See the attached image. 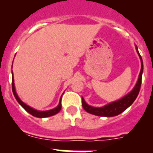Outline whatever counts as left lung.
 <instances>
[{
    "mask_svg": "<svg viewBox=\"0 0 153 153\" xmlns=\"http://www.w3.org/2000/svg\"><path fill=\"white\" fill-rule=\"evenodd\" d=\"M136 48H137V53L139 55L140 62H141V69H140V73L139 77H138V80H137L135 87L133 88V89L129 93H128L127 95L125 96L124 97H122L121 99L116 100L114 102L110 103L108 105H106L100 108H96L93 107V106H90V105H88L87 103L85 102L84 98L82 97V106L86 112H88V113H91V114L96 115V116H99V117H115V116L120 114L121 112H123L125 110L127 109L129 107L130 105L134 102V100H136V98L137 97V96L139 94L140 89L142 73H143V69H144L141 56L140 55L138 49H137V47Z\"/></svg>",
    "mask_w": 153,
    "mask_h": 153,
    "instance_id": "8db88e82",
    "label": "left lung"
}]
</instances>
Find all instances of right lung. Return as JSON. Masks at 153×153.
Listing matches in <instances>:
<instances>
[{
    "label": "right lung",
    "mask_w": 153,
    "mask_h": 153,
    "mask_svg": "<svg viewBox=\"0 0 153 153\" xmlns=\"http://www.w3.org/2000/svg\"><path fill=\"white\" fill-rule=\"evenodd\" d=\"M12 89H13V93L14 97L16 98V100H17V102L24 108V109L26 110L28 113H30L31 115H33V117H39V118L51 117V116H53V115L58 113V112L60 111V109H61V97H60V102H59V105H57V107H56L55 108H53V109L51 110H48V111H38V110L34 109V108H31L30 106H28V105H27L26 104H25V103L19 98V97L17 96V94H16V89H15V86H14L13 75V77H12Z\"/></svg>",
    "instance_id": "right-lung-1"
}]
</instances>
